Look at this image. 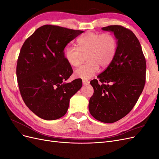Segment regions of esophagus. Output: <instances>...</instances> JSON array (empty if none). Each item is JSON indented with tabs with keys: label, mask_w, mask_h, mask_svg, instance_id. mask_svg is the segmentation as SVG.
Wrapping results in <instances>:
<instances>
[{
	"label": "esophagus",
	"mask_w": 159,
	"mask_h": 159,
	"mask_svg": "<svg viewBox=\"0 0 159 159\" xmlns=\"http://www.w3.org/2000/svg\"><path fill=\"white\" fill-rule=\"evenodd\" d=\"M82 83L84 85H88L89 84V81H87V80H82Z\"/></svg>",
	"instance_id": "obj_1"
}]
</instances>
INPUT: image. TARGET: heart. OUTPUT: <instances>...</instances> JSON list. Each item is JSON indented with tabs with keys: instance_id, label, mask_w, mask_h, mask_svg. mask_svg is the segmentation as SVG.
I'll list each match as a JSON object with an SVG mask.
<instances>
[{
	"instance_id": "b5f03b06",
	"label": "heart",
	"mask_w": 159,
	"mask_h": 159,
	"mask_svg": "<svg viewBox=\"0 0 159 159\" xmlns=\"http://www.w3.org/2000/svg\"><path fill=\"white\" fill-rule=\"evenodd\" d=\"M79 48L75 46L66 47L64 56L71 66L80 64L82 54H87L88 63L80 66L74 71L76 78L89 80L102 68L108 67L116 54L117 42L115 37L110 33L100 34L88 32L78 40Z\"/></svg>"
}]
</instances>
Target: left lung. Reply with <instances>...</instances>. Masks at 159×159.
Returning <instances> with one entry per match:
<instances>
[{
    "instance_id": "obj_1",
    "label": "left lung",
    "mask_w": 159,
    "mask_h": 159,
    "mask_svg": "<svg viewBox=\"0 0 159 159\" xmlns=\"http://www.w3.org/2000/svg\"><path fill=\"white\" fill-rule=\"evenodd\" d=\"M102 29L113 32L117 40L111 63L90 81L94 89L89 111L99 121L112 123L127 115L136 104L145 84L146 61L134 33L119 25Z\"/></svg>"
}]
</instances>
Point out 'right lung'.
I'll use <instances>...</instances> for the list:
<instances>
[{
  "instance_id": "1",
  "label": "right lung",
  "mask_w": 159,
  "mask_h": 159,
  "mask_svg": "<svg viewBox=\"0 0 159 159\" xmlns=\"http://www.w3.org/2000/svg\"><path fill=\"white\" fill-rule=\"evenodd\" d=\"M83 32L44 25L22 45L16 66L18 87L26 106L38 117L45 120L63 117L70 98L82 86L80 79L64 83L73 73L64 51Z\"/></svg>"
}]
</instances>
